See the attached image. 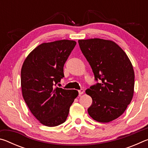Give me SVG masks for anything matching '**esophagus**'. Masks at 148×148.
<instances>
[{"label":"esophagus","mask_w":148,"mask_h":148,"mask_svg":"<svg viewBox=\"0 0 148 148\" xmlns=\"http://www.w3.org/2000/svg\"><path fill=\"white\" fill-rule=\"evenodd\" d=\"M84 92V90L83 89H81L79 90V91H78V92H79V95L83 94Z\"/></svg>","instance_id":"esophagus-1"}]
</instances>
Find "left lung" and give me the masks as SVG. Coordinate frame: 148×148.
Wrapping results in <instances>:
<instances>
[{
  "label": "left lung",
  "mask_w": 148,
  "mask_h": 148,
  "mask_svg": "<svg viewBox=\"0 0 148 148\" xmlns=\"http://www.w3.org/2000/svg\"><path fill=\"white\" fill-rule=\"evenodd\" d=\"M78 43L97 82L86 91L92 100L88 114L97 121H113L123 114L133 96L134 72L131 62L112 41L94 38L79 40Z\"/></svg>",
  "instance_id": "obj_1"
}]
</instances>
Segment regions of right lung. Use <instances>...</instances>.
Wrapping results in <instances>:
<instances>
[{
	"label": "right lung",
	"instance_id": "obj_1",
	"mask_svg": "<svg viewBox=\"0 0 148 148\" xmlns=\"http://www.w3.org/2000/svg\"><path fill=\"white\" fill-rule=\"evenodd\" d=\"M76 42L62 40L43 43L25 60L21 85L25 102L33 116L47 127L66 121L70 107L78 95L76 90L56 87L64 77V64Z\"/></svg>",
	"mask_w": 148,
	"mask_h": 148
}]
</instances>
